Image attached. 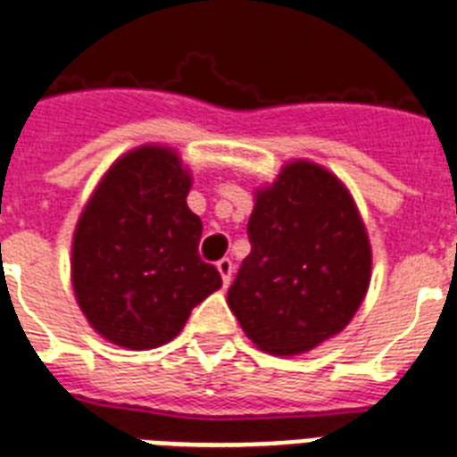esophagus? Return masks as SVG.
<instances>
[{"mask_svg":"<svg viewBox=\"0 0 457 457\" xmlns=\"http://www.w3.org/2000/svg\"><path fill=\"white\" fill-rule=\"evenodd\" d=\"M232 270H235V265H232L229 258H220V261H218V272H220L222 285L225 287H228L229 279H232Z\"/></svg>","mask_w":457,"mask_h":457,"instance_id":"34e87169","label":"esophagus"}]
</instances>
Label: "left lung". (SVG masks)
I'll return each mask as SVG.
<instances>
[{
    "label": "left lung",
    "mask_w": 457,
    "mask_h": 457,
    "mask_svg": "<svg viewBox=\"0 0 457 457\" xmlns=\"http://www.w3.org/2000/svg\"><path fill=\"white\" fill-rule=\"evenodd\" d=\"M251 253L228 305L258 348L296 355L339 334L361 308L372 253L351 194L308 161L282 168L256 192Z\"/></svg>",
    "instance_id": "8db88e82"
}]
</instances>
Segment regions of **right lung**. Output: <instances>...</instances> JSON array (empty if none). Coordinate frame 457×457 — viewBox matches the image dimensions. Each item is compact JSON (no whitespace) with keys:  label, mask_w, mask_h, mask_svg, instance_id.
I'll return each mask as SVG.
<instances>
[{"label":"right lung","mask_w":457,"mask_h":457,"mask_svg":"<svg viewBox=\"0 0 457 457\" xmlns=\"http://www.w3.org/2000/svg\"><path fill=\"white\" fill-rule=\"evenodd\" d=\"M178 154L139 146L111 165L73 237V289L85 318L116 346L168 344L194 305L220 289L215 265L199 256V215Z\"/></svg>","instance_id":"1"}]
</instances>
